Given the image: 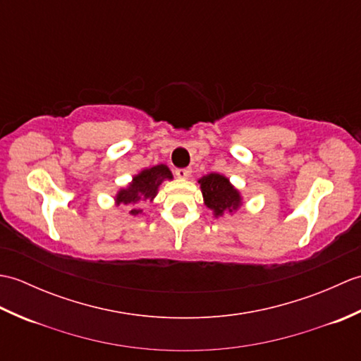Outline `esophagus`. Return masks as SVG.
Segmentation results:
<instances>
[{
  "label": "esophagus",
  "mask_w": 361,
  "mask_h": 361,
  "mask_svg": "<svg viewBox=\"0 0 361 361\" xmlns=\"http://www.w3.org/2000/svg\"><path fill=\"white\" fill-rule=\"evenodd\" d=\"M190 172H192V171H190L189 167H185V169H176V171H175V175L178 176V178L186 180V178H189V176H190Z\"/></svg>",
  "instance_id": "obj_1"
}]
</instances>
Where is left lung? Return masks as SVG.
I'll list each match as a JSON object with an SVG mask.
<instances>
[{
  "mask_svg": "<svg viewBox=\"0 0 361 361\" xmlns=\"http://www.w3.org/2000/svg\"><path fill=\"white\" fill-rule=\"evenodd\" d=\"M204 198V204L214 211V216H221L225 211L233 212L239 208L240 194L229 183L226 176L220 173H209L198 180Z\"/></svg>",
  "mask_w": 361,
  "mask_h": 361,
  "instance_id": "8db88e82",
  "label": "left lung"
}]
</instances>
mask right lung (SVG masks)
Here are the masks:
<instances>
[{
	"instance_id": "1",
	"label": "right lung",
	"mask_w": 361,
	"mask_h": 361,
	"mask_svg": "<svg viewBox=\"0 0 361 361\" xmlns=\"http://www.w3.org/2000/svg\"><path fill=\"white\" fill-rule=\"evenodd\" d=\"M164 180H172V173L169 167L164 164L153 166L150 169H144L141 173L133 176V181L130 183L127 189H121L116 195V203H124L133 206L130 214H140L141 209H137V204L152 200L157 195L158 188Z\"/></svg>"
}]
</instances>
